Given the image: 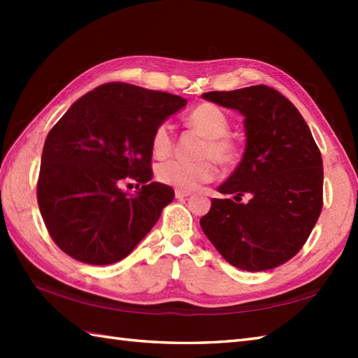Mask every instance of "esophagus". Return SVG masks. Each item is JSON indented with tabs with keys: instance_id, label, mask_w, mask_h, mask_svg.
<instances>
[{
	"instance_id": "esophagus-1",
	"label": "esophagus",
	"mask_w": 358,
	"mask_h": 358,
	"mask_svg": "<svg viewBox=\"0 0 358 358\" xmlns=\"http://www.w3.org/2000/svg\"><path fill=\"white\" fill-rule=\"evenodd\" d=\"M191 195V192L189 191H183V189H175V196L177 199H186V196Z\"/></svg>"
}]
</instances>
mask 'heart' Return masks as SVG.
<instances>
[{
	"label": "heart",
	"mask_w": 358,
	"mask_h": 358,
	"mask_svg": "<svg viewBox=\"0 0 358 358\" xmlns=\"http://www.w3.org/2000/svg\"><path fill=\"white\" fill-rule=\"evenodd\" d=\"M187 124L194 131L203 135L204 141L201 148L203 159L199 162H186V159H169L158 166L157 177L162 183L177 189H195L203 183L214 180L217 175V166L214 158L220 164L231 166L240 157L238 143L227 135L231 129L229 117L223 109L212 103H201L194 108L186 118ZM175 138L172 126L163 121L159 123L150 136V150L155 158H166L172 154Z\"/></svg>",
	"instance_id": "b5f03b06"
}]
</instances>
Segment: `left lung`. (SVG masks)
Wrapping results in <instances>:
<instances>
[{"label": "left lung", "instance_id": "1", "mask_svg": "<svg viewBox=\"0 0 358 358\" xmlns=\"http://www.w3.org/2000/svg\"><path fill=\"white\" fill-rule=\"evenodd\" d=\"M245 115L246 150L212 199L203 232L227 263L273 269L299 254L323 208V162L306 121L278 90L264 85L201 95ZM248 196L249 202H241Z\"/></svg>", "mask_w": 358, "mask_h": 358}]
</instances>
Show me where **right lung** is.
<instances>
[{"mask_svg": "<svg viewBox=\"0 0 358 358\" xmlns=\"http://www.w3.org/2000/svg\"><path fill=\"white\" fill-rule=\"evenodd\" d=\"M186 106L178 95L106 83L83 95L45 138L36 199L52 240L81 263L112 264L132 252L175 192L152 181L150 136ZM137 181V194L119 189Z\"/></svg>", "mask_w": 358, "mask_h": 358, "instance_id": "1", "label": "right lung"}]
</instances>
